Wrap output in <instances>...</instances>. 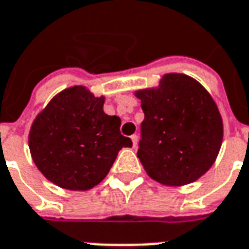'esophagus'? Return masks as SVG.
I'll return each mask as SVG.
<instances>
[{"label": "esophagus", "instance_id": "1", "mask_svg": "<svg viewBox=\"0 0 249 249\" xmlns=\"http://www.w3.org/2000/svg\"><path fill=\"white\" fill-rule=\"evenodd\" d=\"M131 140H132L134 148H136V145H138V135H132V136H131Z\"/></svg>", "mask_w": 249, "mask_h": 249}]
</instances>
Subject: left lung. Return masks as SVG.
<instances>
[{
  "label": "left lung",
  "instance_id": "obj_1",
  "mask_svg": "<svg viewBox=\"0 0 249 249\" xmlns=\"http://www.w3.org/2000/svg\"><path fill=\"white\" fill-rule=\"evenodd\" d=\"M144 121L138 157L146 174L165 186L197 180L214 163L223 136L214 100L194 78L166 74L157 88L136 90Z\"/></svg>",
  "mask_w": 249,
  "mask_h": 249
}]
</instances>
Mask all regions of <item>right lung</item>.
<instances>
[{
	"mask_svg": "<svg viewBox=\"0 0 249 249\" xmlns=\"http://www.w3.org/2000/svg\"><path fill=\"white\" fill-rule=\"evenodd\" d=\"M105 97L86 87L63 89L31 126L28 145L35 165L61 188L87 191L107 175L118 152L132 146L121 134V118L104 113Z\"/></svg>",
	"mask_w": 249,
	"mask_h": 249,
	"instance_id": "obj_1",
	"label": "right lung"
}]
</instances>
